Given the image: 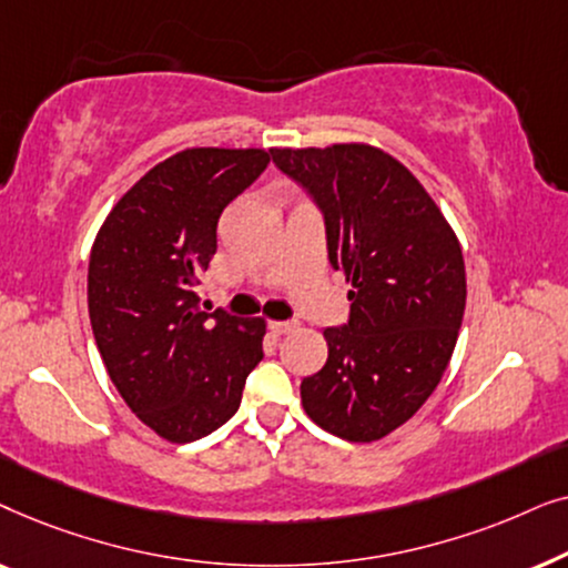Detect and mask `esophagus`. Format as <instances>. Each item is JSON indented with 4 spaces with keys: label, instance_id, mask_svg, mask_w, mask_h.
Instances as JSON below:
<instances>
[{
    "label": "esophagus",
    "instance_id": "obj_1",
    "mask_svg": "<svg viewBox=\"0 0 568 568\" xmlns=\"http://www.w3.org/2000/svg\"><path fill=\"white\" fill-rule=\"evenodd\" d=\"M268 328L276 333V336H286V333L297 331V321H271Z\"/></svg>",
    "mask_w": 568,
    "mask_h": 568
}]
</instances>
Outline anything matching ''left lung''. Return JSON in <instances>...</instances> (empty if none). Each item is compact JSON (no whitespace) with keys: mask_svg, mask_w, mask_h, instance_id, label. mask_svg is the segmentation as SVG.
<instances>
[{"mask_svg":"<svg viewBox=\"0 0 568 568\" xmlns=\"http://www.w3.org/2000/svg\"><path fill=\"white\" fill-rule=\"evenodd\" d=\"M325 222L333 271L352 284L348 321L325 328L328 362L300 385L325 432L375 442L406 424L445 375L465 313V263L424 185L369 144L271 150Z\"/></svg>","mask_w":568,"mask_h":568,"instance_id":"8db88e82","label":"left lung"}]
</instances>
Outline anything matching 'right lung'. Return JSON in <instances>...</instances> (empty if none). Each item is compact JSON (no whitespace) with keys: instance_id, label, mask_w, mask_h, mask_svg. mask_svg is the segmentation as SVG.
I'll return each instance as SVG.
<instances>
[{"instance_id":"obj_1","label":"right lung","mask_w":568,"mask_h":568,"mask_svg":"<svg viewBox=\"0 0 568 568\" xmlns=\"http://www.w3.org/2000/svg\"><path fill=\"white\" fill-rule=\"evenodd\" d=\"M268 160L266 150L178 152L123 193L92 245L98 352L126 406L168 442H196L230 422L263 359L266 323L206 313L199 284L224 206Z\"/></svg>"}]
</instances>
